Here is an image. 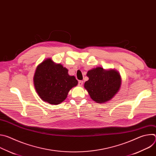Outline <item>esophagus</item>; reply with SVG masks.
Masks as SVG:
<instances>
[{
	"label": "esophagus",
	"mask_w": 156,
	"mask_h": 156,
	"mask_svg": "<svg viewBox=\"0 0 156 156\" xmlns=\"http://www.w3.org/2000/svg\"><path fill=\"white\" fill-rule=\"evenodd\" d=\"M83 84V81H78V85L79 86H82Z\"/></svg>",
	"instance_id": "obj_1"
}]
</instances>
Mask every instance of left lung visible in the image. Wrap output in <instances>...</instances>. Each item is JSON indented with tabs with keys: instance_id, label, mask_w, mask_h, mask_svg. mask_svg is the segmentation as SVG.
I'll return each instance as SVG.
<instances>
[{
	"instance_id": "left-lung-1",
	"label": "left lung",
	"mask_w": 156,
	"mask_h": 156,
	"mask_svg": "<svg viewBox=\"0 0 156 156\" xmlns=\"http://www.w3.org/2000/svg\"><path fill=\"white\" fill-rule=\"evenodd\" d=\"M89 80L84 83V87L91 98L96 102L108 101L117 93L121 86L122 79L115 70H106L97 67L87 73Z\"/></svg>"
}]
</instances>
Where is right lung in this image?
Masks as SVG:
<instances>
[{
	"label": "right lung",
	"instance_id": "1",
	"mask_svg": "<svg viewBox=\"0 0 156 156\" xmlns=\"http://www.w3.org/2000/svg\"><path fill=\"white\" fill-rule=\"evenodd\" d=\"M34 85L40 98L51 104H58L67 97L69 91L78 84L68 70L48 58L40 63L34 75Z\"/></svg>",
	"mask_w": 156,
	"mask_h": 156
}]
</instances>
